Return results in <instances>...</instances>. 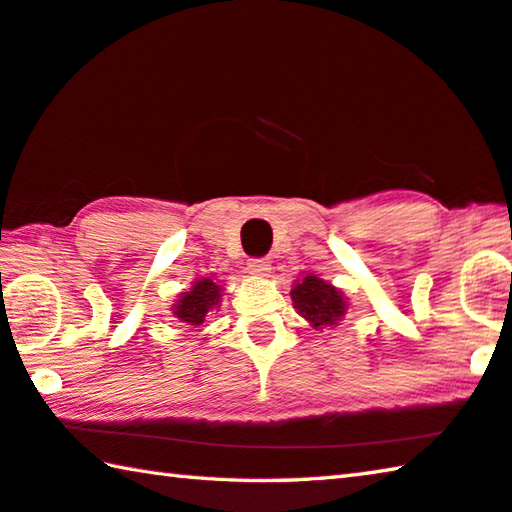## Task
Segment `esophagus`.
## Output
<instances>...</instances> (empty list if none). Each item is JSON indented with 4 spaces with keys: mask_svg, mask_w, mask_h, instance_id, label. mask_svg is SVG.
<instances>
[{
    "mask_svg": "<svg viewBox=\"0 0 512 512\" xmlns=\"http://www.w3.org/2000/svg\"><path fill=\"white\" fill-rule=\"evenodd\" d=\"M248 271L253 275H268L271 273V262H268L266 257H253L248 259Z\"/></svg>",
    "mask_w": 512,
    "mask_h": 512,
    "instance_id": "esophagus-1",
    "label": "esophagus"
}]
</instances>
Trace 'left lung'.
Listing matches in <instances>:
<instances>
[{
	"label": "left lung",
	"mask_w": 512,
	"mask_h": 512,
	"mask_svg": "<svg viewBox=\"0 0 512 512\" xmlns=\"http://www.w3.org/2000/svg\"><path fill=\"white\" fill-rule=\"evenodd\" d=\"M291 298L298 314L307 318L316 329L334 325L345 314V298L341 291L316 275H307L305 280L298 282L291 291Z\"/></svg>",
	"instance_id": "obj_1"
}]
</instances>
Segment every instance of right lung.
I'll use <instances>...</instances> for the list:
<instances>
[{
  "label": "right lung",
  "instance_id": "add662e5",
  "mask_svg": "<svg viewBox=\"0 0 512 512\" xmlns=\"http://www.w3.org/2000/svg\"><path fill=\"white\" fill-rule=\"evenodd\" d=\"M219 300H221V287L205 277V280L194 282V287L180 296L178 305L173 307V316H178L189 325H201L207 316V311H210L214 305H219Z\"/></svg>",
  "mask_w": 512,
  "mask_h": 512
}]
</instances>
